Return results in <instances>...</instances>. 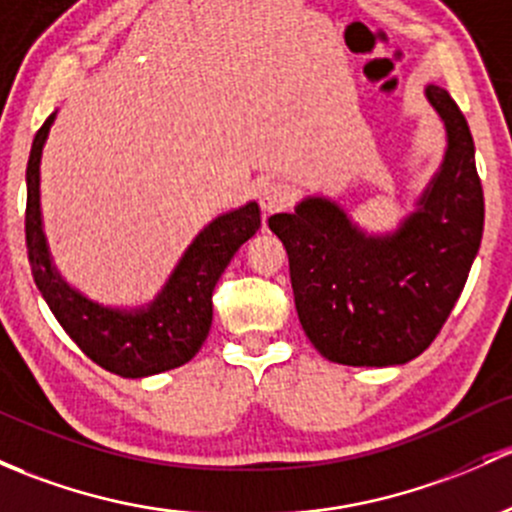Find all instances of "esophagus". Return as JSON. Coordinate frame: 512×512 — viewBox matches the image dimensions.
<instances>
[{"mask_svg":"<svg viewBox=\"0 0 512 512\" xmlns=\"http://www.w3.org/2000/svg\"><path fill=\"white\" fill-rule=\"evenodd\" d=\"M257 198H260V206L265 213L282 211L289 206V191L287 186L279 184V181H267L257 188Z\"/></svg>","mask_w":512,"mask_h":512,"instance_id":"obj_1","label":"esophagus"}]
</instances>
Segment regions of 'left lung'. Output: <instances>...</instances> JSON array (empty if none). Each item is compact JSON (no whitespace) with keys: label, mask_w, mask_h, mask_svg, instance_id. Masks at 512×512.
I'll list each match as a JSON object with an SVG mask.
<instances>
[{"label":"left lung","mask_w":512,"mask_h":512,"mask_svg":"<svg viewBox=\"0 0 512 512\" xmlns=\"http://www.w3.org/2000/svg\"><path fill=\"white\" fill-rule=\"evenodd\" d=\"M424 93L449 144L419 208L395 233H363L319 196L267 220L287 247L301 328L331 363L385 368L427 351L481 247L483 188L469 122L444 88Z\"/></svg>","instance_id":"left-lung-1"}]
</instances>
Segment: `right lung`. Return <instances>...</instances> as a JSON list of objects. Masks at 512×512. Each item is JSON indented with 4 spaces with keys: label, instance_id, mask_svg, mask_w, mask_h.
<instances>
[{
    "label": "right lung",
    "instance_id": "1",
    "mask_svg": "<svg viewBox=\"0 0 512 512\" xmlns=\"http://www.w3.org/2000/svg\"><path fill=\"white\" fill-rule=\"evenodd\" d=\"M56 112L48 115L26 164V250L39 292L58 324L93 363L122 378H147L188 363L213 321V289L242 242L260 228V206L218 215L188 245L159 297L144 309H107L68 287L53 267L41 225L39 166Z\"/></svg>",
    "mask_w": 512,
    "mask_h": 512
}]
</instances>
